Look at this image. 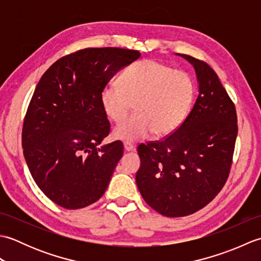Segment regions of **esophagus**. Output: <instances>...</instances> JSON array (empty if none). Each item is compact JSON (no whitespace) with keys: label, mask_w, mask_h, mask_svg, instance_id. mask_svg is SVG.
<instances>
[{"label":"esophagus","mask_w":261,"mask_h":261,"mask_svg":"<svg viewBox=\"0 0 261 261\" xmlns=\"http://www.w3.org/2000/svg\"><path fill=\"white\" fill-rule=\"evenodd\" d=\"M123 146H124V149H125V151H132L135 149V146L132 145L131 142H124L123 143Z\"/></svg>","instance_id":"esophagus-1"}]
</instances>
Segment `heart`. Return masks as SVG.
I'll return each mask as SVG.
<instances>
[{
	"instance_id": "1",
	"label": "heart",
	"mask_w": 261,
	"mask_h": 261,
	"mask_svg": "<svg viewBox=\"0 0 261 261\" xmlns=\"http://www.w3.org/2000/svg\"><path fill=\"white\" fill-rule=\"evenodd\" d=\"M195 93L190 74L174 70L152 59L140 60L119 77V84L101 91L102 109L111 120L120 122L132 109L137 112L115 126L116 139L136 141L153 132L165 137L177 130L186 118Z\"/></svg>"
}]
</instances>
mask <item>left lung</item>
<instances>
[{
    "label": "left lung",
    "mask_w": 261,
    "mask_h": 261,
    "mask_svg": "<svg viewBox=\"0 0 261 261\" xmlns=\"http://www.w3.org/2000/svg\"><path fill=\"white\" fill-rule=\"evenodd\" d=\"M198 96L185 121L170 136L138 147L136 181L158 213L179 218L203 208L222 190L230 173L238 135L233 102L210 66L188 55Z\"/></svg>",
    "instance_id": "left-lung-1"
}]
</instances>
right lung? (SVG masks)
Returning <instances> with one entry per match:
<instances>
[{
  "label": "right lung",
  "mask_w": 261,
  "mask_h": 261,
  "mask_svg": "<svg viewBox=\"0 0 261 261\" xmlns=\"http://www.w3.org/2000/svg\"><path fill=\"white\" fill-rule=\"evenodd\" d=\"M140 57L123 48H86L58 59L39 81L22 127L32 178L54 203L83 208L107 191L123 143L98 147L110 134L101 91Z\"/></svg>",
  "instance_id": "add662e5"
}]
</instances>
